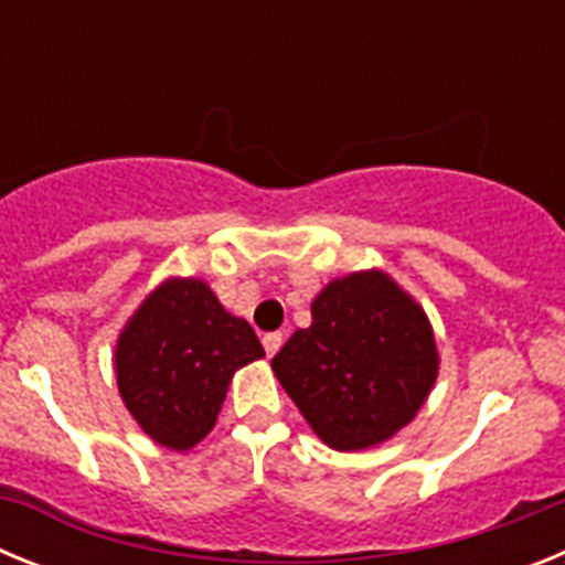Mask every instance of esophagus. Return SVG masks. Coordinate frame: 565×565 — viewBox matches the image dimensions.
Wrapping results in <instances>:
<instances>
[{
	"instance_id": "1",
	"label": "esophagus",
	"mask_w": 565,
	"mask_h": 565,
	"mask_svg": "<svg viewBox=\"0 0 565 565\" xmlns=\"http://www.w3.org/2000/svg\"><path fill=\"white\" fill-rule=\"evenodd\" d=\"M279 344H282V333H279V331L263 333V348H266L268 356H274V353L279 351Z\"/></svg>"
}]
</instances>
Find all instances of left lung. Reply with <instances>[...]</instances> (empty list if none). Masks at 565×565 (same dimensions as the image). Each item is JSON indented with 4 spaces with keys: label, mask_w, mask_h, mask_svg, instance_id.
<instances>
[{
    "label": "left lung",
    "mask_w": 565,
    "mask_h": 565,
    "mask_svg": "<svg viewBox=\"0 0 565 565\" xmlns=\"http://www.w3.org/2000/svg\"><path fill=\"white\" fill-rule=\"evenodd\" d=\"M313 322L291 333L271 367L333 450L387 441L436 382L438 353L422 308L382 271L333 279Z\"/></svg>",
    "instance_id": "8db88e82"
}]
</instances>
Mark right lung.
<instances>
[{
  "mask_svg": "<svg viewBox=\"0 0 565 565\" xmlns=\"http://www.w3.org/2000/svg\"><path fill=\"white\" fill-rule=\"evenodd\" d=\"M266 356L246 319L226 313L201 279H169L138 308L115 351L127 411L169 450L214 427L237 367Z\"/></svg>",
  "mask_w": 565,
  "mask_h": 565,
  "instance_id": "obj_1",
  "label": "right lung"
}]
</instances>
